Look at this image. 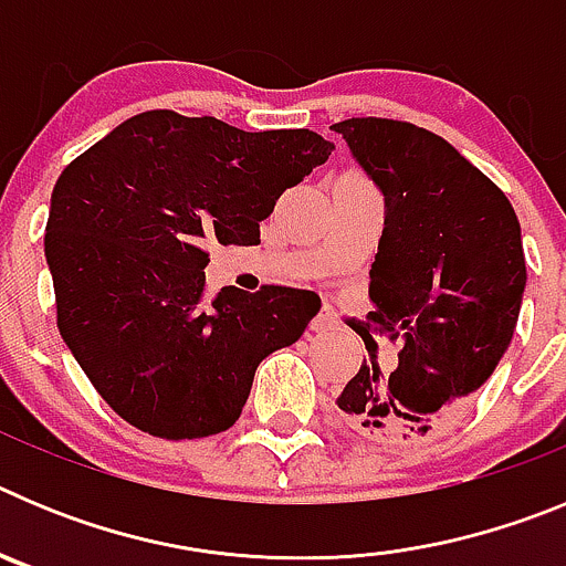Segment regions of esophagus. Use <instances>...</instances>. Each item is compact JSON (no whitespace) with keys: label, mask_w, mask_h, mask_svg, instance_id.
<instances>
[{"label":"esophagus","mask_w":566,"mask_h":566,"mask_svg":"<svg viewBox=\"0 0 566 566\" xmlns=\"http://www.w3.org/2000/svg\"><path fill=\"white\" fill-rule=\"evenodd\" d=\"M312 332L314 334H328V332H337V319L328 317V314H317L312 319Z\"/></svg>","instance_id":"1"}]
</instances>
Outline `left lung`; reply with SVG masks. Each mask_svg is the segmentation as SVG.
Segmentation results:
<instances>
[{
    "label": "left lung",
    "mask_w": 566,
    "mask_h": 566,
    "mask_svg": "<svg viewBox=\"0 0 566 566\" xmlns=\"http://www.w3.org/2000/svg\"><path fill=\"white\" fill-rule=\"evenodd\" d=\"M334 133L382 192L368 317L399 339L397 368L363 359L337 405L365 437L413 442L459 417L507 352L527 286L522 227L502 189L439 135L391 118H348Z\"/></svg>",
    "instance_id": "1"
}]
</instances>
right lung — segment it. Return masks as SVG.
<instances>
[{
	"label": "right lung",
	"mask_w": 566,
	"mask_h": 566,
	"mask_svg": "<svg viewBox=\"0 0 566 566\" xmlns=\"http://www.w3.org/2000/svg\"><path fill=\"white\" fill-rule=\"evenodd\" d=\"M332 149L312 129L247 133L153 109L59 175L44 229L59 332L118 417L161 439L232 428L258 365L297 343L319 297H207V243H260L280 195Z\"/></svg>",
	"instance_id": "right-lung-1"
}]
</instances>
